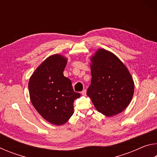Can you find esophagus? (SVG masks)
Listing matches in <instances>:
<instances>
[{
    "label": "esophagus",
    "mask_w": 157,
    "mask_h": 157,
    "mask_svg": "<svg viewBox=\"0 0 157 157\" xmlns=\"http://www.w3.org/2000/svg\"><path fill=\"white\" fill-rule=\"evenodd\" d=\"M81 94H82V95H86V89L83 90V91H82L81 92Z\"/></svg>",
    "instance_id": "34e87169"
}]
</instances>
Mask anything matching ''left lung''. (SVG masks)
I'll return each mask as SVG.
<instances>
[{"mask_svg":"<svg viewBox=\"0 0 157 157\" xmlns=\"http://www.w3.org/2000/svg\"><path fill=\"white\" fill-rule=\"evenodd\" d=\"M91 82L86 94L99 112L111 117L131 102L134 84L129 71L113 53L100 49L91 58Z\"/></svg>","mask_w":157,"mask_h":157,"instance_id":"8db88e82","label":"left lung"}]
</instances>
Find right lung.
I'll return each mask as SVG.
<instances>
[{
	"label": "right lung",
	"instance_id": "right-lung-1",
	"mask_svg": "<svg viewBox=\"0 0 157 157\" xmlns=\"http://www.w3.org/2000/svg\"><path fill=\"white\" fill-rule=\"evenodd\" d=\"M67 61L52 55L36 68L28 83L30 100L38 113L49 123L62 125L73 113L74 100L80 94L74 91L71 79L63 76Z\"/></svg>",
	"mask_w": 157,
	"mask_h": 157
}]
</instances>
